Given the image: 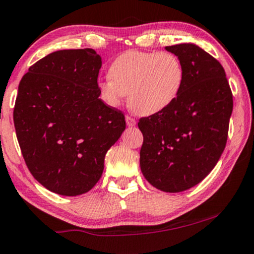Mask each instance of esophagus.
I'll return each mask as SVG.
<instances>
[{"instance_id": "esophagus-1", "label": "esophagus", "mask_w": 254, "mask_h": 254, "mask_svg": "<svg viewBox=\"0 0 254 254\" xmlns=\"http://www.w3.org/2000/svg\"><path fill=\"white\" fill-rule=\"evenodd\" d=\"M126 124H127L128 127H133V126H135V124H137V121H135V120L133 119V117L126 116Z\"/></svg>"}]
</instances>
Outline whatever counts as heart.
I'll return each instance as SVG.
<instances>
[{
	"mask_svg": "<svg viewBox=\"0 0 254 254\" xmlns=\"http://www.w3.org/2000/svg\"><path fill=\"white\" fill-rule=\"evenodd\" d=\"M110 78L97 84L100 99L119 108L128 94V106L138 115L162 113L176 102L184 84L181 59L170 52H126L111 64Z\"/></svg>",
	"mask_w": 254,
	"mask_h": 254,
	"instance_id": "heart-1",
	"label": "heart"
}]
</instances>
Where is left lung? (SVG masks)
<instances>
[{"label":"left lung","mask_w":254,"mask_h":254,"mask_svg":"<svg viewBox=\"0 0 254 254\" xmlns=\"http://www.w3.org/2000/svg\"><path fill=\"white\" fill-rule=\"evenodd\" d=\"M183 63L184 84L162 113L139 120L140 170L161 191L181 192L203 181L224 151L233 94L220 63L193 43L168 46Z\"/></svg>","instance_id":"8db88e82"}]
</instances>
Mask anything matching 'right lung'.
<instances>
[{
  "label": "right lung",
  "mask_w": 254,
  "mask_h": 254,
  "mask_svg": "<svg viewBox=\"0 0 254 254\" xmlns=\"http://www.w3.org/2000/svg\"><path fill=\"white\" fill-rule=\"evenodd\" d=\"M100 67L92 48L57 51L19 83L13 113L19 146L34 178L52 192L89 191L126 128L124 114L99 99Z\"/></svg>",
  "instance_id": "1"
}]
</instances>
